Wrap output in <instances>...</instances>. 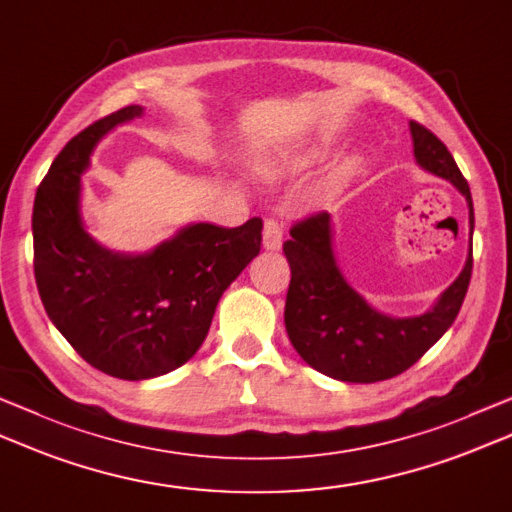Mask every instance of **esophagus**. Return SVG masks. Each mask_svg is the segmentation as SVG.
<instances>
[{
    "label": "esophagus",
    "instance_id": "obj_1",
    "mask_svg": "<svg viewBox=\"0 0 512 512\" xmlns=\"http://www.w3.org/2000/svg\"><path fill=\"white\" fill-rule=\"evenodd\" d=\"M284 242V228L277 219H266L264 222V248L266 250H279Z\"/></svg>",
    "mask_w": 512,
    "mask_h": 512
}]
</instances>
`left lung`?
<instances>
[{
    "label": "left lung",
    "mask_w": 512,
    "mask_h": 512,
    "mask_svg": "<svg viewBox=\"0 0 512 512\" xmlns=\"http://www.w3.org/2000/svg\"><path fill=\"white\" fill-rule=\"evenodd\" d=\"M408 126L415 162L466 197L473 239V197L462 170L428 128L417 122ZM284 255L290 264L284 310L290 344L319 373L353 384L384 382L413 366L453 326L473 273L470 244L462 273L426 313L393 317L379 313L346 282L335 257L333 219L328 213L310 215L290 228Z\"/></svg>",
    "instance_id": "left-lung-1"
}]
</instances>
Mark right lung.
Here are the masks:
<instances>
[{"label":"right lung","instance_id":"obj_1","mask_svg":"<svg viewBox=\"0 0 512 512\" xmlns=\"http://www.w3.org/2000/svg\"><path fill=\"white\" fill-rule=\"evenodd\" d=\"M142 106L84 128L55 157L33 206L35 279L50 322L90 366L139 382L179 368L204 344L224 290L257 257L262 219L188 224L146 253L95 242L82 219V175L95 146Z\"/></svg>","mask_w":512,"mask_h":512}]
</instances>
